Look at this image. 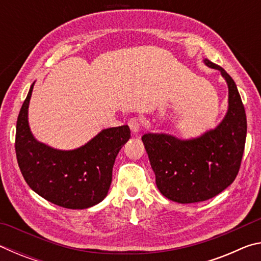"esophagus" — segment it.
Returning <instances> with one entry per match:
<instances>
[{"mask_svg":"<svg viewBox=\"0 0 261 261\" xmlns=\"http://www.w3.org/2000/svg\"><path fill=\"white\" fill-rule=\"evenodd\" d=\"M127 124H129L130 129H131L132 132H134V134H138L140 129H141V121L137 117L130 118V121H129V123H127Z\"/></svg>","mask_w":261,"mask_h":261,"instance_id":"obj_1","label":"esophagus"}]
</instances>
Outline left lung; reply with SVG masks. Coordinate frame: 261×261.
I'll list each match as a JSON object with an SVG mask.
<instances>
[{
  "label": "left lung",
  "mask_w": 261,
  "mask_h": 261,
  "mask_svg": "<svg viewBox=\"0 0 261 261\" xmlns=\"http://www.w3.org/2000/svg\"><path fill=\"white\" fill-rule=\"evenodd\" d=\"M228 85V110L220 124L191 139L167 134H146V148L155 183L163 196L179 204L205 201L227 189L240 170L246 139V115L233 79L219 65Z\"/></svg>",
  "instance_id": "left-lung-1"
}]
</instances>
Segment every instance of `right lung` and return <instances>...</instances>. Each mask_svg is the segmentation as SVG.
Listing matches in <instances>:
<instances>
[{
	"instance_id": "add662e5",
	"label": "right lung",
	"mask_w": 261,
	"mask_h": 261,
	"mask_svg": "<svg viewBox=\"0 0 261 261\" xmlns=\"http://www.w3.org/2000/svg\"><path fill=\"white\" fill-rule=\"evenodd\" d=\"M31 85L18 115L16 155L23 177L39 196L57 206L85 210L102 201L118 152L130 139L127 125L103 129L76 149L62 151L34 138L29 125Z\"/></svg>"
}]
</instances>
